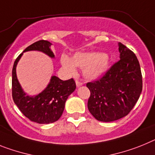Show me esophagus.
<instances>
[{"instance_id":"esophagus-1","label":"esophagus","mask_w":155,"mask_h":155,"mask_svg":"<svg viewBox=\"0 0 155 155\" xmlns=\"http://www.w3.org/2000/svg\"><path fill=\"white\" fill-rule=\"evenodd\" d=\"M76 87H82V86H83V83H82L81 82L78 81V80H76Z\"/></svg>"}]
</instances>
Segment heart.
Instances as JSON below:
<instances>
[{
	"label": "heart",
	"mask_w": 155,
	"mask_h": 155,
	"mask_svg": "<svg viewBox=\"0 0 155 155\" xmlns=\"http://www.w3.org/2000/svg\"><path fill=\"white\" fill-rule=\"evenodd\" d=\"M61 64L69 75L76 73V67L83 68V76L87 80L100 79L108 71L111 58L107 54L97 51L76 52L72 58L66 55H61Z\"/></svg>",
	"instance_id": "heart-1"
}]
</instances>
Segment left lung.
I'll use <instances>...</instances> for the list:
<instances>
[{"mask_svg": "<svg viewBox=\"0 0 155 155\" xmlns=\"http://www.w3.org/2000/svg\"><path fill=\"white\" fill-rule=\"evenodd\" d=\"M118 45L120 60L100 80L87 84L91 91L87 107L101 122H113L127 115L142 92V75L137 56L121 43Z\"/></svg>", "mask_w": 155, "mask_h": 155, "instance_id": "8db88e82", "label": "left lung"}]
</instances>
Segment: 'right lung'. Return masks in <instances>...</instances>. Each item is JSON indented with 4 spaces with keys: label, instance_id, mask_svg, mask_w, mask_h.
I'll return each instance as SVG.
<instances>
[{
    "label": "right lung",
    "instance_id": "right-lung-1",
    "mask_svg": "<svg viewBox=\"0 0 155 155\" xmlns=\"http://www.w3.org/2000/svg\"><path fill=\"white\" fill-rule=\"evenodd\" d=\"M51 43L47 40H39L31 44L16 58L12 68L13 101L26 118L39 124H49L58 120L68 96L76 90V83L72 79L64 81L52 76L44 91L36 95H29L24 91L18 82L16 67L24 52L40 51L51 58H55L51 49Z\"/></svg>",
    "mask_w": 155,
    "mask_h": 155
}]
</instances>
